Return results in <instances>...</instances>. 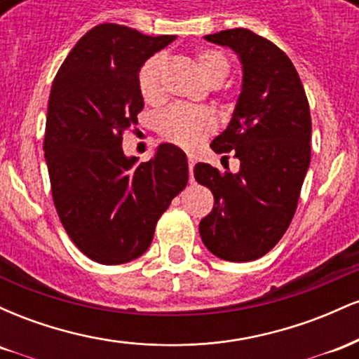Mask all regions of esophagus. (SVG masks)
Masks as SVG:
<instances>
[{
    "instance_id": "esophagus-1",
    "label": "esophagus",
    "mask_w": 359,
    "mask_h": 359,
    "mask_svg": "<svg viewBox=\"0 0 359 359\" xmlns=\"http://www.w3.org/2000/svg\"><path fill=\"white\" fill-rule=\"evenodd\" d=\"M194 165H196V156H194V155H189V174H191V179H192Z\"/></svg>"
}]
</instances>
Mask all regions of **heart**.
Wrapping results in <instances>:
<instances>
[{"instance_id": "1", "label": "heart", "mask_w": 359, "mask_h": 359, "mask_svg": "<svg viewBox=\"0 0 359 359\" xmlns=\"http://www.w3.org/2000/svg\"><path fill=\"white\" fill-rule=\"evenodd\" d=\"M196 64L201 74L211 84H222L229 72V60L219 50L205 48L196 53ZM165 55L155 53L143 62L138 71V89L143 100L155 102L162 96V74ZM216 128V119L208 109L172 106L158 118V131L163 138L184 148H196Z\"/></svg>"}]
</instances>
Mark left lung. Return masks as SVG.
I'll return each instance as SVG.
<instances>
[{"instance_id": "1", "label": "left lung", "mask_w": 359, "mask_h": 359, "mask_svg": "<svg viewBox=\"0 0 359 359\" xmlns=\"http://www.w3.org/2000/svg\"><path fill=\"white\" fill-rule=\"evenodd\" d=\"M204 39L236 53L243 81L231 121L211 143L216 154L233 151L240 170L194 167L214 196L199 233L217 258L251 262L277 245L297 209L311 163V111L294 64L270 40L246 28Z\"/></svg>"}]
</instances>
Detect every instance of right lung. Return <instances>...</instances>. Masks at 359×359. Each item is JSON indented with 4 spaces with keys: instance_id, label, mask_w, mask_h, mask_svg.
<instances>
[{
    "instance_id": "right-lung-1",
    "label": "right lung",
    "mask_w": 359,
    "mask_h": 359,
    "mask_svg": "<svg viewBox=\"0 0 359 359\" xmlns=\"http://www.w3.org/2000/svg\"><path fill=\"white\" fill-rule=\"evenodd\" d=\"M174 40L97 25L53 79L43 142L53 204L74 245L102 265L142 257L156 221L187 185V156L179 147L162 143L142 163L121 147L145 104L140 67Z\"/></svg>"
}]
</instances>
